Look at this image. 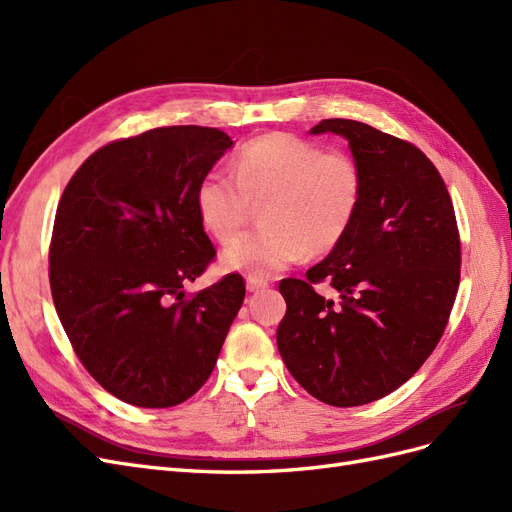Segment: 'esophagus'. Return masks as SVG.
<instances>
[{"instance_id":"esophagus-1","label":"esophagus","mask_w":512,"mask_h":512,"mask_svg":"<svg viewBox=\"0 0 512 512\" xmlns=\"http://www.w3.org/2000/svg\"><path fill=\"white\" fill-rule=\"evenodd\" d=\"M267 286H269L267 280H260V277H247V290L250 292H258Z\"/></svg>"}]
</instances>
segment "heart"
Wrapping results in <instances>:
<instances>
[{"instance_id":"b5f03b06","label":"heart","mask_w":512,"mask_h":512,"mask_svg":"<svg viewBox=\"0 0 512 512\" xmlns=\"http://www.w3.org/2000/svg\"><path fill=\"white\" fill-rule=\"evenodd\" d=\"M363 170L350 153L324 151L290 134L254 138L235 158V175L211 170L196 188L200 224L230 241L262 205L265 228L226 247L222 265L250 277L288 269L309 250L324 254L342 241L363 203Z\"/></svg>"}]
</instances>
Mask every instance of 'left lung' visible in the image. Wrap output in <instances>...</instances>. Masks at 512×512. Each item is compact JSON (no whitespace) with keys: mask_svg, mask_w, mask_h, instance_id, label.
I'll return each instance as SVG.
<instances>
[{"mask_svg":"<svg viewBox=\"0 0 512 512\" xmlns=\"http://www.w3.org/2000/svg\"><path fill=\"white\" fill-rule=\"evenodd\" d=\"M309 132L346 138L365 190L348 235L307 280L280 282L277 348L309 395L352 408L399 389L438 346L459 288V230L438 168L412 143L352 119ZM322 281L339 302L313 290Z\"/></svg>","mask_w":512,"mask_h":512,"instance_id":"obj_1","label":"left lung"}]
</instances>
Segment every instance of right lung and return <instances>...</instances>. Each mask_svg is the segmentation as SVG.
Listing matches in <instances>:
<instances>
[{"label": "right lung", "mask_w": 512, "mask_h": 512, "mask_svg": "<svg viewBox=\"0 0 512 512\" xmlns=\"http://www.w3.org/2000/svg\"><path fill=\"white\" fill-rule=\"evenodd\" d=\"M218 128L168 126L100 147L61 194L53 303L85 369L117 399L170 408L218 361L245 297L239 273L185 297L215 258L196 188L226 149Z\"/></svg>", "instance_id": "right-lung-1"}]
</instances>
